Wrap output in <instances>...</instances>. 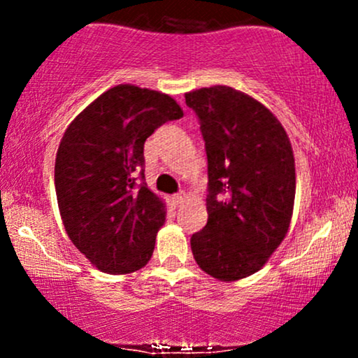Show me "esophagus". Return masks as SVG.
<instances>
[{
  "label": "esophagus",
  "instance_id": "34e87169",
  "mask_svg": "<svg viewBox=\"0 0 358 358\" xmlns=\"http://www.w3.org/2000/svg\"><path fill=\"white\" fill-rule=\"evenodd\" d=\"M187 193L185 192H182V193H176V195H173V202L176 203V205H182L183 202H187Z\"/></svg>",
  "mask_w": 358,
  "mask_h": 358
}]
</instances>
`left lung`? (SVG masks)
I'll use <instances>...</instances> for the list:
<instances>
[{
    "instance_id": "obj_1",
    "label": "left lung",
    "mask_w": 358,
    "mask_h": 358,
    "mask_svg": "<svg viewBox=\"0 0 358 358\" xmlns=\"http://www.w3.org/2000/svg\"><path fill=\"white\" fill-rule=\"evenodd\" d=\"M208 162L207 225L193 234L200 269L219 281L257 273L293 215L296 173L285 127L261 102L227 85L185 94Z\"/></svg>"
}]
</instances>
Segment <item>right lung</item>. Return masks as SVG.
Returning a JSON list of instances; mask_svg holds the SVG:
<instances>
[{
	"label": "right lung",
	"instance_id": "right-lung-1",
	"mask_svg": "<svg viewBox=\"0 0 358 358\" xmlns=\"http://www.w3.org/2000/svg\"><path fill=\"white\" fill-rule=\"evenodd\" d=\"M183 116L173 97L119 84L69 124L55 158L62 222L77 249L102 273L129 274L153 256L166 208L146 183L145 141Z\"/></svg>",
	"mask_w": 358,
	"mask_h": 358
}]
</instances>
